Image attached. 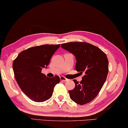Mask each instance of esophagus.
Instances as JSON below:
<instances>
[{
  "label": "esophagus",
  "mask_w": 128,
  "mask_h": 128,
  "mask_svg": "<svg viewBox=\"0 0 128 128\" xmlns=\"http://www.w3.org/2000/svg\"><path fill=\"white\" fill-rule=\"evenodd\" d=\"M60 80L62 81V82H66V81L68 80V79L66 78L65 77H64V76H60Z\"/></svg>",
  "instance_id": "esophagus-1"
}]
</instances>
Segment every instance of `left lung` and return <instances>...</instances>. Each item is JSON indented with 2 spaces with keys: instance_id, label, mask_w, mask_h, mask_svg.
<instances>
[{
  "instance_id": "left-lung-1",
  "label": "left lung",
  "mask_w": 128,
  "mask_h": 128,
  "mask_svg": "<svg viewBox=\"0 0 128 128\" xmlns=\"http://www.w3.org/2000/svg\"><path fill=\"white\" fill-rule=\"evenodd\" d=\"M63 49L76 57L75 68L82 75L84 74L80 83L74 79L75 87L69 90L70 99L84 105L97 96L106 80L108 73V60L106 54L87 42H70L61 44Z\"/></svg>"
}]
</instances>
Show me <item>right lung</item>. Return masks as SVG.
I'll return each mask as SVG.
<instances>
[{
    "label": "right lung",
    "mask_w": 128,
    "mask_h": 128,
    "mask_svg": "<svg viewBox=\"0 0 128 128\" xmlns=\"http://www.w3.org/2000/svg\"><path fill=\"white\" fill-rule=\"evenodd\" d=\"M60 45H42L28 48L14 60L13 70L18 86L29 98L36 102H43L53 95L54 88L60 78L56 75L48 78L41 72L47 68L52 56Z\"/></svg>",
    "instance_id": "1"
}]
</instances>
